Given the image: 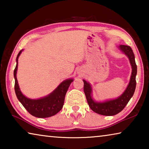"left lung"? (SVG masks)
Returning a JSON list of instances; mask_svg holds the SVG:
<instances>
[{
	"mask_svg": "<svg viewBox=\"0 0 149 149\" xmlns=\"http://www.w3.org/2000/svg\"><path fill=\"white\" fill-rule=\"evenodd\" d=\"M121 51L125 54L130 60L132 65V72L130 80L127 88L120 97L116 99L107 100L102 102H97L92 97L93 89L91 84L84 79V91L86 97L88 104L93 112L103 116H114L120 112L130 101L134 94L136 87V75H137V65L135 60V55L130 46L120 45L118 47Z\"/></svg>",
	"mask_w": 149,
	"mask_h": 149,
	"instance_id": "1",
	"label": "left lung"
}]
</instances>
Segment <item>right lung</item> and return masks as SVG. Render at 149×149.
<instances>
[{
  "instance_id": "add662e5",
  "label": "right lung",
  "mask_w": 149,
  "mask_h": 149,
  "mask_svg": "<svg viewBox=\"0 0 149 149\" xmlns=\"http://www.w3.org/2000/svg\"><path fill=\"white\" fill-rule=\"evenodd\" d=\"M23 50H21L16 57V66L14 71L15 79V93L19 101L28 111L30 114L35 117L45 118L51 117L60 112L63 107L65 96L73 79H67L60 84L53 91L44 97L37 99H31L26 97L20 91L17 82L16 74L18 65V58Z\"/></svg>"
}]
</instances>
